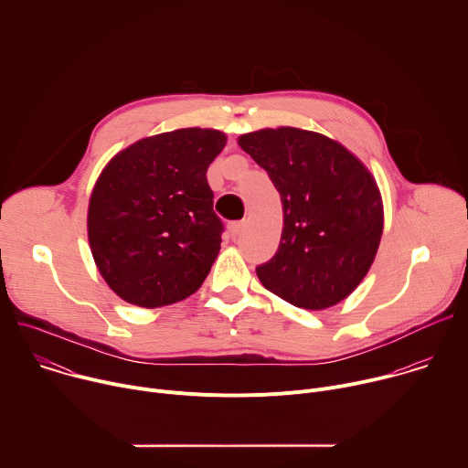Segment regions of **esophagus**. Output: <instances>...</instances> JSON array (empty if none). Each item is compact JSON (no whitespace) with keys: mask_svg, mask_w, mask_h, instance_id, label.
<instances>
[{"mask_svg":"<svg viewBox=\"0 0 468 468\" xmlns=\"http://www.w3.org/2000/svg\"><path fill=\"white\" fill-rule=\"evenodd\" d=\"M228 228H229V233L233 237H239L246 229V222L244 220H237V222H231Z\"/></svg>","mask_w":468,"mask_h":468,"instance_id":"1","label":"esophagus"}]
</instances>
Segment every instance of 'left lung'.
Returning a JSON list of instances; mask_svg holds the SVG:
<instances>
[{"label":"left lung","mask_w":468,"mask_h":468,"mask_svg":"<svg viewBox=\"0 0 468 468\" xmlns=\"http://www.w3.org/2000/svg\"><path fill=\"white\" fill-rule=\"evenodd\" d=\"M239 146L266 170L283 206L280 248L257 278L302 309L339 303L367 276L383 231L370 172L339 143L296 127L248 133Z\"/></svg>","instance_id":"8db88e82"}]
</instances>
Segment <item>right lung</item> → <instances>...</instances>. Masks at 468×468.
I'll use <instances>...</instances> for the list:
<instances>
[{
    "mask_svg": "<svg viewBox=\"0 0 468 468\" xmlns=\"http://www.w3.org/2000/svg\"><path fill=\"white\" fill-rule=\"evenodd\" d=\"M224 146L220 131L177 129L135 143L105 166L90 196L89 242L122 300L161 307L202 287L224 233L207 183Z\"/></svg>",
    "mask_w": 468,
    "mask_h": 468,
    "instance_id": "add662e5",
    "label": "right lung"
}]
</instances>
